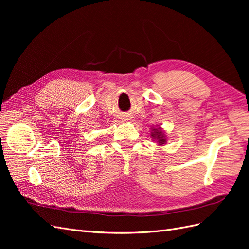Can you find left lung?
I'll return each instance as SVG.
<instances>
[{"label":"left lung","instance_id":"left-lung-1","mask_svg":"<svg viewBox=\"0 0 249 249\" xmlns=\"http://www.w3.org/2000/svg\"><path fill=\"white\" fill-rule=\"evenodd\" d=\"M152 136H153L155 139L157 138V140L159 141V144H164L165 141H166V139L164 138V134H163V132H162L161 130H159V129L154 130V132L152 133Z\"/></svg>","mask_w":249,"mask_h":249}]
</instances>
